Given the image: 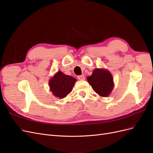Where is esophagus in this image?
Segmentation results:
<instances>
[{"label": "esophagus", "instance_id": "34e87169", "mask_svg": "<svg viewBox=\"0 0 153 153\" xmlns=\"http://www.w3.org/2000/svg\"><path fill=\"white\" fill-rule=\"evenodd\" d=\"M77 78H78V79L79 80H85V76H84V75H83L78 76Z\"/></svg>", "mask_w": 153, "mask_h": 153}]
</instances>
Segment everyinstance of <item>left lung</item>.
Returning a JSON list of instances; mask_svg holds the SVG:
<instances>
[{
    "label": "left lung",
    "instance_id": "1",
    "mask_svg": "<svg viewBox=\"0 0 153 153\" xmlns=\"http://www.w3.org/2000/svg\"><path fill=\"white\" fill-rule=\"evenodd\" d=\"M87 79L92 89L102 97L108 96L114 86L112 74L106 69H95Z\"/></svg>",
    "mask_w": 153,
    "mask_h": 153
}]
</instances>
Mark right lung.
I'll list each match as a JSON object with an SVG mask.
<instances>
[{
  "label": "right lung",
  "mask_w": 153,
  "mask_h": 153,
  "mask_svg": "<svg viewBox=\"0 0 153 153\" xmlns=\"http://www.w3.org/2000/svg\"><path fill=\"white\" fill-rule=\"evenodd\" d=\"M76 79L58 71L49 81V86L52 94L59 98H64L70 92L75 84Z\"/></svg>",
  "instance_id": "1"
}]
</instances>
